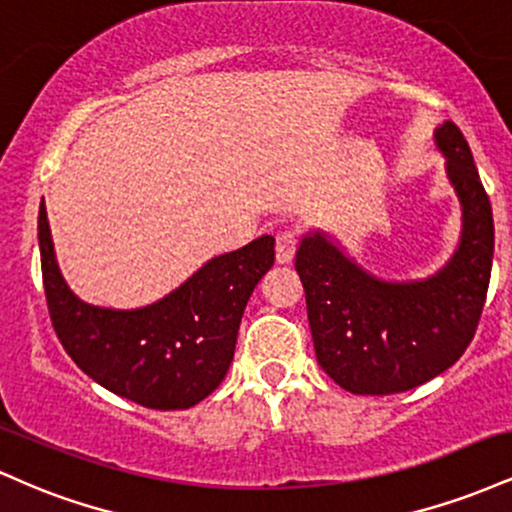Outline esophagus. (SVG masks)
Masks as SVG:
<instances>
[{
	"label": "esophagus",
	"instance_id": "obj_1",
	"mask_svg": "<svg viewBox=\"0 0 512 512\" xmlns=\"http://www.w3.org/2000/svg\"><path fill=\"white\" fill-rule=\"evenodd\" d=\"M298 250V231L296 228H284L276 233V262L286 264L293 260Z\"/></svg>",
	"mask_w": 512,
	"mask_h": 512
}]
</instances>
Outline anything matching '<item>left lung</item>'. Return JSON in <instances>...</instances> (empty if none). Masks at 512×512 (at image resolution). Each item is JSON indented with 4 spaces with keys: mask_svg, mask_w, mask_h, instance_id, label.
<instances>
[{
    "mask_svg": "<svg viewBox=\"0 0 512 512\" xmlns=\"http://www.w3.org/2000/svg\"><path fill=\"white\" fill-rule=\"evenodd\" d=\"M436 144L448 156L464 219L448 267L428 281L390 284L346 260L320 233L296 252L317 363L354 395H395L428 383L477 332L491 279V202L460 127L440 125Z\"/></svg>",
    "mask_w": 512,
    "mask_h": 512,
    "instance_id": "8db88e82",
    "label": "left lung"
}]
</instances>
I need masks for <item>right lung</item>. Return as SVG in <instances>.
Wrapping results in <instances>:
<instances>
[{"label":"right lung","instance_id":"1","mask_svg":"<svg viewBox=\"0 0 512 512\" xmlns=\"http://www.w3.org/2000/svg\"><path fill=\"white\" fill-rule=\"evenodd\" d=\"M38 243L45 301L64 351L105 390L161 411L195 407L221 385L250 293L274 264V238L262 236L207 262L149 308L108 310L81 303L64 284L45 204Z\"/></svg>","mask_w":512,"mask_h":512}]
</instances>
